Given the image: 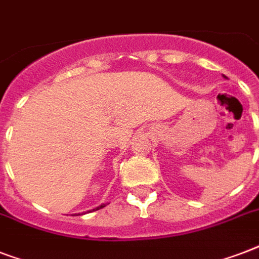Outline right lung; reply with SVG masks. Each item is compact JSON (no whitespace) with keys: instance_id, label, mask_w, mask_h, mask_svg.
<instances>
[{"instance_id":"add662e5","label":"right lung","mask_w":259,"mask_h":259,"mask_svg":"<svg viewBox=\"0 0 259 259\" xmlns=\"http://www.w3.org/2000/svg\"><path fill=\"white\" fill-rule=\"evenodd\" d=\"M103 207H105V204H102V205H99V207H97V208H94L93 211H97V209H101V208H103ZM93 211H91V212H93Z\"/></svg>"}]
</instances>
